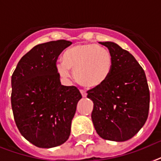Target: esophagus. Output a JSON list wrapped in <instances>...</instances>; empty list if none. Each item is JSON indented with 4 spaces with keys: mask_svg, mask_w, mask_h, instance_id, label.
<instances>
[{
    "mask_svg": "<svg viewBox=\"0 0 161 161\" xmlns=\"http://www.w3.org/2000/svg\"><path fill=\"white\" fill-rule=\"evenodd\" d=\"M80 93H81V95H82V96L84 97V98H85V97H86V95H87V94H86V91H84V90H80Z\"/></svg>",
    "mask_w": 161,
    "mask_h": 161,
    "instance_id": "1",
    "label": "esophagus"
}]
</instances>
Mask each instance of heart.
I'll list each match as a JSON object with an SVG mask.
<instances>
[{"instance_id":"heart-1","label":"heart","mask_w":161,"mask_h":161,"mask_svg":"<svg viewBox=\"0 0 161 161\" xmlns=\"http://www.w3.org/2000/svg\"><path fill=\"white\" fill-rule=\"evenodd\" d=\"M57 70L62 77L70 76V69L80 86L96 88L106 81L112 71V56L105 47L94 43L77 44L66 50Z\"/></svg>"}]
</instances>
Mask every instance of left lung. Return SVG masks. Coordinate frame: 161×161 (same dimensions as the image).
<instances>
[{"instance_id":"left-lung-1","label":"left lung","mask_w":161,"mask_h":161,"mask_svg":"<svg viewBox=\"0 0 161 161\" xmlns=\"http://www.w3.org/2000/svg\"><path fill=\"white\" fill-rule=\"evenodd\" d=\"M109 50L113 66L103 85L88 90L94 103L91 119L100 137L125 142L133 137L146 123L150 108V90L144 70L133 56L112 42H100Z\"/></svg>"}]
</instances>
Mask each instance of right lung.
Segmentation results:
<instances>
[{"label": "right lung", "instance_id": "add662e5", "mask_svg": "<svg viewBox=\"0 0 161 161\" xmlns=\"http://www.w3.org/2000/svg\"><path fill=\"white\" fill-rule=\"evenodd\" d=\"M71 42L38 44L22 57L11 76V107L19 131L32 144L52 148L66 142L81 94L61 85L58 56Z\"/></svg>", "mask_w": 161, "mask_h": 161}]
</instances>
